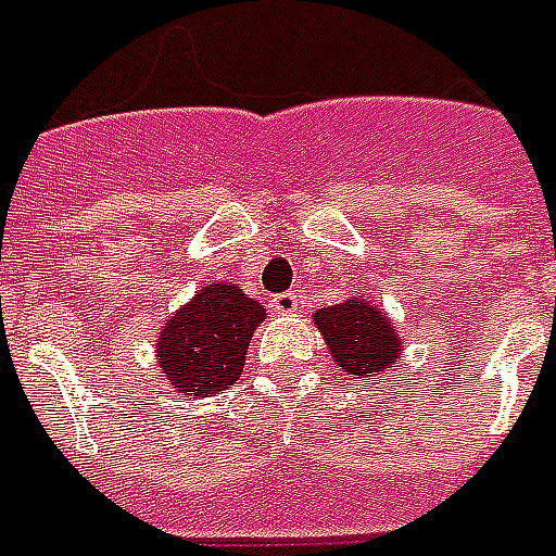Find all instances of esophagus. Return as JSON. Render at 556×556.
I'll use <instances>...</instances> for the list:
<instances>
[{
  "label": "esophagus",
  "mask_w": 556,
  "mask_h": 556,
  "mask_svg": "<svg viewBox=\"0 0 556 556\" xmlns=\"http://www.w3.org/2000/svg\"><path fill=\"white\" fill-rule=\"evenodd\" d=\"M270 303H274V308H277L279 314H296V312H300V296L291 294V291H286V294H277L274 300H270Z\"/></svg>",
  "instance_id": "34e87169"
}]
</instances>
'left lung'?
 Listing matches in <instances>:
<instances>
[{
	"label": "left lung",
	"mask_w": 556,
	"mask_h": 556,
	"mask_svg": "<svg viewBox=\"0 0 556 556\" xmlns=\"http://www.w3.org/2000/svg\"><path fill=\"white\" fill-rule=\"evenodd\" d=\"M320 326L323 338L329 343L331 357L349 375L361 378H380L383 371L395 366L401 355V340L395 334V326H389L383 312L375 305L349 300L343 305H329L314 314Z\"/></svg>",
	"instance_id": "obj_1"
}]
</instances>
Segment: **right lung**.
I'll return each instance as SVG.
<instances>
[{
	"label": "right lung",
	"mask_w": 556,
	"mask_h": 556,
	"mask_svg": "<svg viewBox=\"0 0 556 556\" xmlns=\"http://www.w3.org/2000/svg\"><path fill=\"white\" fill-rule=\"evenodd\" d=\"M265 308L236 286H207L161 329L159 364L181 395H213L233 387Z\"/></svg>",
	"instance_id": "1"
}]
</instances>
